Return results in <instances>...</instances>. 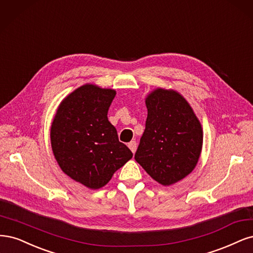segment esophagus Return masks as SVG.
<instances>
[{
    "instance_id": "esophagus-1",
    "label": "esophagus",
    "mask_w": 253,
    "mask_h": 253,
    "mask_svg": "<svg viewBox=\"0 0 253 253\" xmlns=\"http://www.w3.org/2000/svg\"><path fill=\"white\" fill-rule=\"evenodd\" d=\"M128 147L130 148V150L132 151V153H134L136 151V147H137V143L135 141H131L130 143H128Z\"/></svg>"
}]
</instances>
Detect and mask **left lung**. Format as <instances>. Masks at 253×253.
Returning a JSON list of instances; mask_svg holds the SVG:
<instances>
[{"label":"left lung","mask_w":253,"mask_h":253,"mask_svg":"<svg viewBox=\"0 0 253 253\" xmlns=\"http://www.w3.org/2000/svg\"><path fill=\"white\" fill-rule=\"evenodd\" d=\"M145 103L148 115L134 159L154 181L170 186L197 166L203 128L190 104L173 89H154Z\"/></svg>","instance_id":"obj_1"}]
</instances>
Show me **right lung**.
<instances>
[{
  "label": "right lung",
  "instance_id": "add662e5",
  "mask_svg": "<svg viewBox=\"0 0 253 253\" xmlns=\"http://www.w3.org/2000/svg\"><path fill=\"white\" fill-rule=\"evenodd\" d=\"M116 90L85 84L60 103L50 128L53 156L65 174L89 189L107 184L132 158L107 113Z\"/></svg>",
  "mask_w": 253,
  "mask_h": 253
}]
</instances>
